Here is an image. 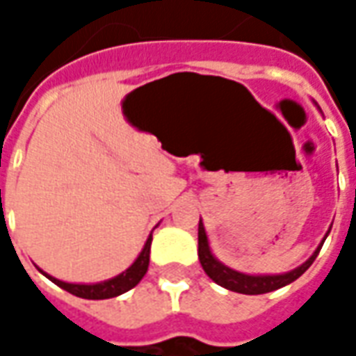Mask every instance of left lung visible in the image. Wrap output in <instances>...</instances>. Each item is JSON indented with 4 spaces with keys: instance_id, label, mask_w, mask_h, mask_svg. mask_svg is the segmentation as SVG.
<instances>
[{
    "instance_id": "left-lung-1",
    "label": "left lung",
    "mask_w": 356,
    "mask_h": 356,
    "mask_svg": "<svg viewBox=\"0 0 356 356\" xmlns=\"http://www.w3.org/2000/svg\"><path fill=\"white\" fill-rule=\"evenodd\" d=\"M328 236V234H326ZM324 244V240H322ZM322 244L316 248L309 259H307L301 267L293 268L286 275H263V276H254V275H244V273H238V270H232V268L225 267L223 263H219L213 257V254L209 252L208 246V236H206V231H204V225L198 223V259L202 263V268L206 270V275L217 282L219 286H223L227 290L238 291V293H248V296H257V293H267V291L278 290L286 284L298 280L299 276L305 273L307 268L313 265V261L316 259V255L321 252Z\"/></svg>"
}]
</instances>
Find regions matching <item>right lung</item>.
<instances>
[{
  "label": "right lung",
  "mask_w": 356,
  "mask_h": 356,
  "mask_svg": "<svg viewBox=\"0 0 356 356\" xmlns=\"http://www.w3.org/2000/svg\"><path fill=\"white\" fill-rule=\"evenodd\" d=\"M150 242H152V234L148 236L147 244L143 248V252L139 254V257L135 259L131 267L124 270L122 275H118L116 278H110L106 282H99V284H68L63 282V280H57L49 275L47 276L49 280L57 284L58 288L63 290L70 291L72 296H78V298L83 299H108V298H116L120 293L124 291L131 290L135 288L137 284L140 282V278L147 275L148 268V259H150Z\"/></svg>",
  "instance_id": "add662e5"
}]
</instances>
